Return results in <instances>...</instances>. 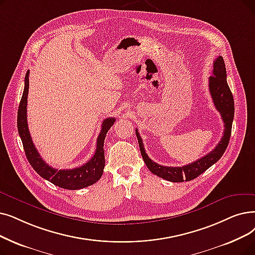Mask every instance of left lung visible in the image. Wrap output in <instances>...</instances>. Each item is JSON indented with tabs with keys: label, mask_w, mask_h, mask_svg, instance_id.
Segmentation results:
<instances>
[{
	"label": "left lung",
	"mask_w": 255,
	"mask_h": 255,
	"mask_svg": "<svg viewBox=\"0 0 255 255\" xmlns=\"http://www.w3.org/2000/svg\"><path fill=\"white\" fill-rule=\"evenodd\" d=\"M226 76L227 75L224 59L222 56H219L214 61L213 75L210 76L208 79V87L209 93L213 98L215 107L221 114V117H222L225 129L223 136L216 146V148L213 151H210L208 154H206L205 156L201 157L200 159H198L190 164L183 165V167H164V165H160L156 162H154L148 156L145 148H143L142 140L138 133V130H135V134L138 140L142 159L145 161L150 172L160 177V178L172 182L190 181L197 178L199 175H201L203 172H205L208 168L212 167L214 163H216L221 157H222V155L224 154L228 146L231 134L232 121H234L235 116L234 96H232L230 88L227 84Z\"/></svg>",
	"instance_id": "left-lung-1"
}]
</instances>
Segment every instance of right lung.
<instances>
[{
    "label": "right lung",
    "mask_w": 255,
    "mask_h": 255,
    "mask_svg": "<svg viewBox=\"0 0 255 255\" xmlns=\"http://www.w3.org/2000/svg\"><path fill=\"white\" fill-rule=\"evenodd\" d=\"M29 92V71L25 77L24 93L21 96L18 112H17V130L23 142L24 150L28 161L35 172L53 184L66 190H79L96 183L103 174L105 157H104V139L108 130L116 122L115 118H107L103 121L102 129L97 138V149L94 156L81 167L57 170L54 169L43 160L34 143L32 141L27 122V98Z\"/></svg>",
    "instance_id": "1"
}]
</instances>
